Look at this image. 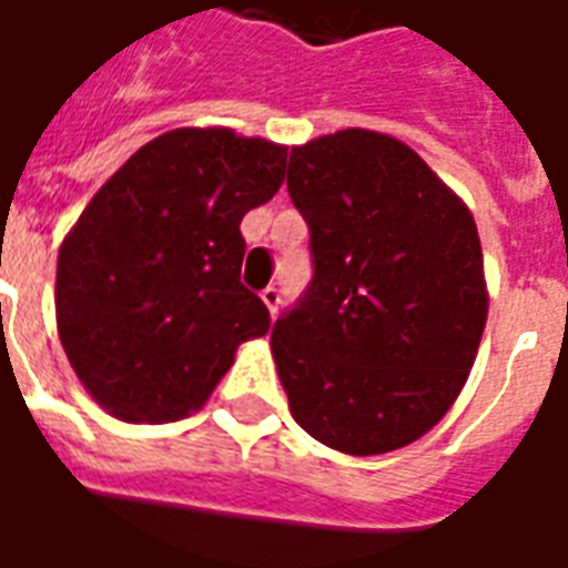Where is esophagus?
<instances>
[{"label": "esophagus", "instance_id": "34e87169", "mask_svg": "<svg viewBox=\"0 0 568 568\" xmlns=\"http://www.w3.org/2000/svg\"><path fill=\"white\" fill-rule=\"evenodd\" d=\"M261 301H264V307L271 310V313H276V310H280V288H276V285H267V288L261 292Z\"/></svg>", "mask_w": 568, "mask_h": 568}]
</instances>
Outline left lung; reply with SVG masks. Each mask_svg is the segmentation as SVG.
Returning <instances> with one entry per match:
<instances>
[{
  "label": "left lung",
  "instance_id": "8db88e82",
  "mask_svg": "<svg viewBox=\"0 0 568 568\" xmlns=\"http://www.w3.org/2000/svg\"><path fill=\"white\" fill-rule=\"evenodd\" d=\"M288 194L313 252L271 334L288 410L349 456L407 447L463 393L487 325L475 219L410 145L362 128L295 145Z\"/></svg>",
  "mask_w": 568,
  "mask_h": 568
}]
</instances>
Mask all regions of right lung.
Instances as JSON below:
<instances>
[{
    "instance_id": "add662e5",
    "label": "right lung",
    "mask_w": 568,
    "mask_h": 568,
    "mask_svg": "<svg viewBox=\"0 0 568 568\" xmlns=\"http://www.w3.org/2000/svg\"><path fill=\"white\" fill-rule=\"evenodd\" d=\"M285 154L227 128L170 130L84 206L57 255V332L112 417H187L236 346L267 334L271 313L240 283V222L280 191Z\"/></svg>"
}]
</instances>
